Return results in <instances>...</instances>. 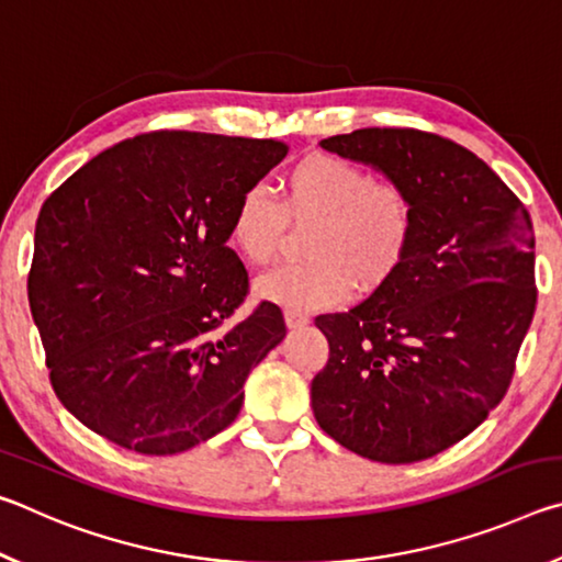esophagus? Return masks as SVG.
Segmentation results:
<instances>
[{"instance_id": "1", "label": "esophagus", "mask_w": 562, "mask_h": 562, "mask_svg": "<svg viewBox=\"0 0 562 562\" xmlns=\"http://www.w3.org/2000/svg\"><path fill=\"white\" fill-rule=\"evenodd\" d=\"M284 322H288V327H290V329H300V327L307 325L310 317H307V315H302V312H292V310H288V312H284Z\"/></svg>"}]
</instances>
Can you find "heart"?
<instances>
[{
    "label": "heart",
    "mask_w": 562,
    "mask_h": 562,
    "mask_svg": "<svg viewBox=\"0 0 562 562\" xmlns=\"http://www.w3.org/2000/svg\"><path fill=\"white\" fill-rule=\"evenodd\" d=\"M288 217L312 221L304 235L310 260L262 274L255 292L292 312L327 310L355 284H384L404 262L416 223L402 186L374 180L367 168L331 154L300 158L280 180V203L260 186L245 188L231 213V240L247 262L268 265Z\"/></svg>",
    "instance_id": "heart-1"
}]
</instances>
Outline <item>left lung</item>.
<instances>
[{"instance_id": "8db88e82", "label": "left lung", "mask_w": 562, "mask_h": 562, "mask_svg": "<svg viewBox=\"0 0 562 562\" xmlns=\"http://www.w3.org/2000/svg\"><path fill=\"white\" fill-rule=\"evenodd\" d=\"M319 146L402 186L416 223L372 297L315 319L329 359L312 412L364 459H431L508 392L538 297L530 215L479 156L434 133L359 128Z\"/></svg>"}]
</instances>
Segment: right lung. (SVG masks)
Here are the masks:
<instances>
[{
	"instance_id": "right-lung-1",
	"label": "right lung",
	"mask_w": 562,
	"mask_h": 562,
	"mask_svg": "<svg viewBox=\"0 0 562 562\" xmlns=\"http://www.w3.org/2000/svg\"><path fill=\"white\" fill-rule=\"evenodd\" d=\"M288 156L280 140L156 131L106 148L46 198L30 307L52 386L121 449L170 456L235 422L243 384L288 335L247 292L231 213Z\"/></svg>"
}]
</instances>
